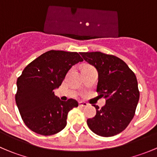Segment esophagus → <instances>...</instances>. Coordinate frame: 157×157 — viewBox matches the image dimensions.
<instances>
[{
	"label": "esophagus",
	"instance_id": "esophagus-1",
	"mask_svg": "<svg viewBox=\"0 0 157 157\" xmlns=\"http://www.w3.org/2000/svg\"><path fill=\"white\" fill-rule=\"evenodd\" d=\"M79 105L81 107H86L88 106V103H86V102H79Z\"/></svg>",
	"mask_w": 157,
	"mask_h": 157
}]
</instances>
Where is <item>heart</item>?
I'll return each instance as SVG.
<instances>
[{"label":"heart","mask_w":157,"mask_h":157,"mask_svg":"<svg viewBox=\"0 0 157 157\" xmlns=\"http://www.w3.org/2000/svg\"><path fill=\"white\" fill-rule=\"evenodd\" d=\"M85 67H89V66H85Z\"/></svg>","instance_id":"obj_1"}]
</instances>
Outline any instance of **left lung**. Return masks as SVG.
Listing matches in <instances>:
<instances>
[{
    "mask_svg": "<svg viewBox=\"0 0 157 157\" xmlns=\"http://www.w3.org/2000/svg\"><path fill=\"white\" fill-rule=\"evenodd\" d=\"M83 59L98 71L96 92L105 99L101 109L93 105L96 114L87 119L93 132L112 137L124 131L132 118L138 103L140 92L134 73L118 57L100 52H80Z\"/></svg>",
    "mask_w": 157,
    "mask_h": 157,
    "instance_id": "left-lung-1",
    "label": "left lung"
}]
</instances>
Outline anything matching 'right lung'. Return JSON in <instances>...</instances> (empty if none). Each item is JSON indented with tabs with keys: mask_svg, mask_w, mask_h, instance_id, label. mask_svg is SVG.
Returning a JSON list of instances; mask_svg holds the SVG:
<instances>
[{
	"mask_svg": "<svg viewBox=\"0 0 157 157\" xmlns=\"http://www.w3.org/2000/svg\"><path fill=\"white\" fill-rule=\"evenodd\" d=\"M77 52L51 50L25 67L17 81L16 103L23 122L31 131L49 136L67 124V114L78 102L61 101L54 90L61 85L73 65L83 61Z\"/></svg>",
	"mask_w": 157,
	"mask_h": 157,
	"instance_id": "right-lung-1",
	"label": "right lung"
}]
</instances>
